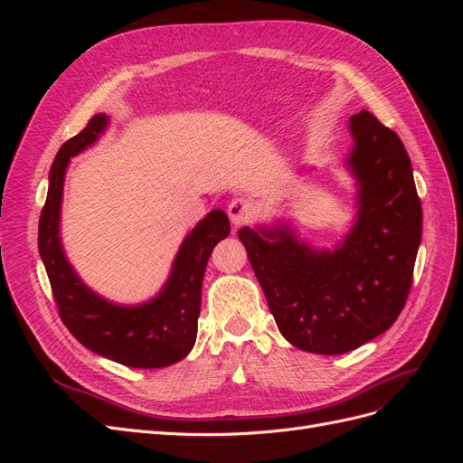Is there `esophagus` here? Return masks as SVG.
Returning <instances> with one entry per match:
<instances>
[{
    "label": "esophagus",
    "mask_w": 463,
    "mask_h": 463,
    "mask_svg": "<svg viewBox=\"0 0 463 463\" xmlns=\"http://www.w3.org/2000/svg\"><path fill=\"white\" fill-rule=\"evenodd\" d=\"M257 214V206L250 203V201H245V199H233L230 204H228V216L232 220L233 226H243V223L250 222L255 218Z\"/></svg>",
    "instance_id": "esophagus-1"
}]
</instances>
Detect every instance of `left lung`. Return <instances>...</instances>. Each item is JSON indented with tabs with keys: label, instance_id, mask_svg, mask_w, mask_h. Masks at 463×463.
I'll use <instances>...</instances> for the list:
<instances>
[{
	"label": "left lung",
	"instance_id": "8db88e82",
	"mask_svg": "<svg viewBox=\"0 0 463 463\" xmlns=\"http://www.w3.org/2000/svg\"><path fill=\"white\" fill-rule=\"evenodd\" d=\"M357 216L334 249H315L278 220L237 232L284 338L340 355L386 332L411 288L423 232L411 160L400 137L361 109L349 118Z\"/></svg>",
	"mask_w": 463,
	"mask_h": 463
}]
</instances>
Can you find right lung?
<instances>
[{
  "label": "right lung",
  "mask_w": 463,
  "mask_h": 463,
  "mask_svg": "<svg viewBox=\"0 0 463 463\" xmlns=\"http://www.w3.org/2000/svg\"><path fill=\"white\" fill-rule=\"evenodd\" d=\"M109 118L94 116L85 129L60 148L50 170V185L38 223V250L52 284L60 317L90 352L135 369H160L189 355L197 340L201 291L213 249L226 240L230 220L216 208L181 243L170 276L152 299L119 305L98 296L69 262L60 233L67 165L92 146L106 131Z\"/></svg>",
  "instance_id": "1"
}]
</instances>
